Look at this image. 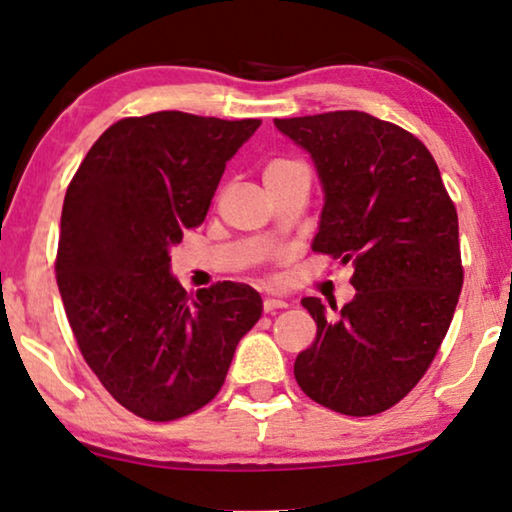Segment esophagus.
<instances>
[{
    "label": "esophagus",
    "instance_id": "34e87169",
    "mask_svg": "<svg viewBox=\"0 0 512 512\" xmlns=\"http://www.w3.org/2000/svg\"><path fill=\"white\" fill-rule=\"evenodd\" d=\"M289 303H286L284 298H275V296H268L263 300V310L265 312H275V310H282V307H286Z\"/></svg>",
    "mask_w": 512,
    "mask_h": 512
}]
</instances>
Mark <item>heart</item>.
Listing matches in <instances>:
<instances>
[{
    "instance_id": "heart-1",
    "label": "heart",
    "mask_w": 512,
    "mask_h": 512,
    "mask_svg": "<svg viewBox=\"0 0 512 512\" xmlns=\"http://www.w3.org/2000/svg\"><path fill=\"white\" fill-rule=\"evenodd\" d=\"M279 165H289V163H286V160H277V163H272L270 167H279ZM270 167H268V170H270Z\"/></svg>"
}]
</instances>
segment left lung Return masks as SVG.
Instances as JSON below:
<instances>
[{
  "mask_svg": "<svg viewBox=\"0 0 512 512\" xmlns=\"http://www.w3.org/2000/svg\"><path fill=\"white\" fill-rule=\"evenodd\" d=\"M310 153L324 207L312 249L354 265L356 296L332 312L303 298L317 338L293 375L342 415L389 410L431 366L457 307L459 221L436 160L415 135L366 111L275 118Z\"/></svg>",
  "mask_w": 512,
  "mask_h": 512,
  "instance_id": "8db88e82",
  "label": "left lung"
}]
</instances>
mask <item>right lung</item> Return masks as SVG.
<instances>
[{
    "label": "right lung",
    "instance_id": "obj_1",
    "mask_svg": "<svg viewBox=\"0 0 512 512\" xmlns=\"http://www.w3.org/2000/svg\"><path fill=\"white\" fill-rule=\"evenodd\" d=\"M258 125L184 111L123 118L67 188L55 272L69 326L104 389L149 422L212 401L237 342L261 319L251 286L219 282L188 296L170 263Z\"/></svg>",
    "mask_w": 512,
    "mask_h": 512
}]
</instances>
